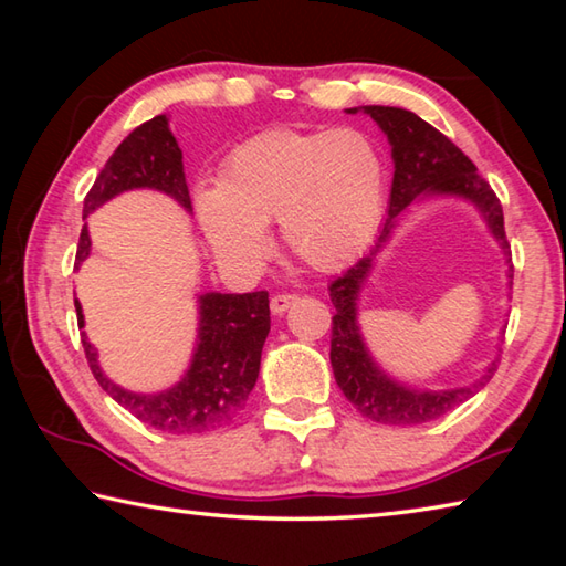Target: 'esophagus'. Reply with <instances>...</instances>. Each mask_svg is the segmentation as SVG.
Returning a JSON list of instances; mask_svg holds the SVG:
<instances>
[{
	"mask_svg": "<svg viewBox=\"0 0 566 566\" xmlns=\"http://www.w3.org/2000/svg\"><path fill=\"white\" fill-rule=\"evenodd\" d=\"M296 300H300L296 294H274L270 300V306H272L274 314H284Z\"/></svg>",
	"mask_w": 566,
	"mask_h": 566,
	"instance_id": "34e87169",
	"label": "esophagus"
}]
</instances>
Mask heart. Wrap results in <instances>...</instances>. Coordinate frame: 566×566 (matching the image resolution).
<instances>
[{"mask_svg":"<svg viewBox=\"0 0 566 566\" xmlns=\"http://www.w3.org/2000/svg\"><path fill=\"white\" fill-rule=\"evenodd\" d=\"M387 171L359 129H272L237 147L219 189L197 195L199 219L219 256L252 262L264 224L280 222L286 249L314 270H337L375 239L385 212Z\"/></svg>","mask_w":566,"mask_h":566,"instance_id":"1","label":"heart"}]
</instances>
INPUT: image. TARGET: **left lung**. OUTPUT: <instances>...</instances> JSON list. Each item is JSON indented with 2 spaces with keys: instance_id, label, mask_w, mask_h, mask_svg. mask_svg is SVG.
I'll list each match as a JSON object with an SVG mask.
<instances>
[{
  "instance_id": "obj_1",
  "label": "left lung",
  "mask_w": 566,
  "mask_h": 566,
  "mask_svg": "<svg viewBox=\"0 0 566 566\" xmlns=\"http://www.w3.org/2000/svg\"><path fill=\"white\" fill-rule=\"evenodd\" d=\"M364 112L385 129L391 145V157H395L389 219L385 229H381L377 247H381V242L387 239L391 222H395L401 209L415 202L419 195H429V191H442V195L447 191V195H462L472 199L484 212L494 237L502 239V244L506 247L500 197L494 195L490 181L479 175L474 161L452 139L444 137L429 122L417 117L415 112L397 107H364ZM371 254L375 252L354 262L329 286V300L334 310H337V314L332 317L329 349L334 379H337L344 397L352 401V407L361 417L395 427L424 424V421L449 415V411L472 397L474 391H479V387H484L496 371V361L476 385L449 391H415L381 375L375 361L369 359L367 349H364L357 329V292L371 266Z\"/></svg>"
}]
</instances>
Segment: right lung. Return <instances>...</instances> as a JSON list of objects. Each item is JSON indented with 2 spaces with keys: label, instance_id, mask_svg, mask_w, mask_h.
Instances as JSON below:
<instances>
[{
  "label": "right lung",
  "instance_id": "right-lung-1",
  "mask_svg": "<svg viewBox=\"0 0 566 566\" xmlns=\"http://www.w3.org/2000/svg\"><path fill=\"white\" fill-rule=\"evenodd\" d=\"M139 187L167 191L181 207L191 209L181 149L171 137L165 114L139 124L129 132V137H124L84 197L82 214L87 217L119 191ZM90 247V232L84 224L74 266L87 260ZM199 304H202V324H199L195 359L187 377L161 395H134L109 381L102 375L97 352L87 334H82L84 357L99 387L139 421L169 434H199L232 421L244 409L249 391L256 385L262 347L270 334L272 317L266 292L205 294ZM74 306L76 324L82 327V306L76 300Z\"/></svg>",
  "mask_w": 566,
  "mask_h": 566
}]
</instances>
